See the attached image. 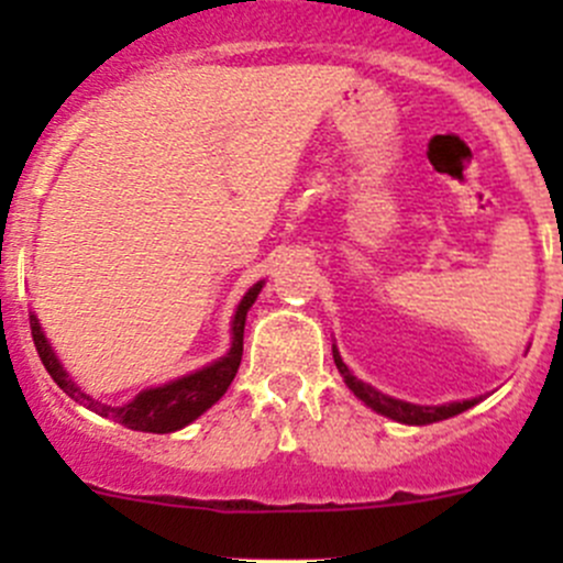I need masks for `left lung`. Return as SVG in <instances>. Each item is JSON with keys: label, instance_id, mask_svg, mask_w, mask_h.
<instances>
[{"label": "left lung", "instance_id": "left-lung-1", "mask_svg": "<svg viewBox=\"0 0 563 563\" xmlns=\"http://www.w3.org/2000/svg\"><path fill=\"white\" fill-rule=\"evenodd\" d=\"M334 365H338V371L343 373L349 389L354 391V395L360 397L365 406H371L373 411L384 413V417L395 419V422H402V424L441 422V419L455 417V413H463L465 408H471L479 402V400H463V402H450V406H413V402H402V400H395V397H389V395H382V391L373 389L371 384H362L360 378L351 376V371L345 367V362L340 360L338 351H334Z\"/></svg>", "mask_w": 563, "mask_h": 563}]
</instances>
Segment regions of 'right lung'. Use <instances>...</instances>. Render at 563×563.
<instances>
[{"label":"right lung","mask_w":563,"mask_h":563,"mask_svg":"<svg viewBox=\"0 0 563 563\" xmlns=\"http://www.w3.org/2000/svg\"><path fill=\"white\" fill-rule=\"evenodd\" d=\"M261 286H264V283H255V286L245 294V299L240 302V308H236L234 343H231V351L223 356V360H218L214 365L203 367V371L190 373V376H185V378H176V382L166 384V387L141 391L133 402H128V406H119V408L103 406V402L92 400L87 391H81L76 384L70 382V378H67V373L62 371L59 360H56L54 351H51L48 340H45V334L40 332V323L35 316H30L32 340H35V349H37L40 360H43L45 371H48V376L54 378V382L59 384V389L67 391V395H70L76 402L92 408V411L100 413V417L113 419V422L124 424V428H130V430H144V433H174V430L185 428V424H190L192 419L201 417L207 408H212L214 402L225 395V389L231 387V382H234L236 371H240V362H242L245 318H247L250 305H253L255 297H258Z\"/></svg>","instance_id":"1"}]
</instances>
